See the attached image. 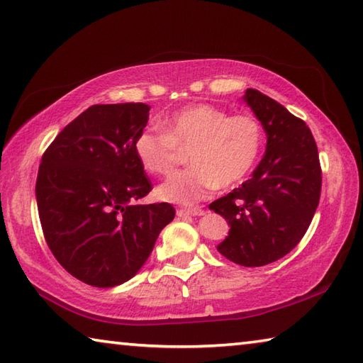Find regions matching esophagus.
<instances>
[{
	"mask_svg": "<svg viewBox=\"0 0 363 363\" xmlns=\"http://www.w3.org/2000/svg\"><path fill=\"white\" fill-rule=\"evenodd\" d=\"M205 210L201 208H181L177 210V216L179 218H186V216H203Z\"/></svg>",
	"mask_w": 363,
	"mask_h": 363,
	"instance_id": "34e87169",
	"label": "esophagus"
}]
</instances>
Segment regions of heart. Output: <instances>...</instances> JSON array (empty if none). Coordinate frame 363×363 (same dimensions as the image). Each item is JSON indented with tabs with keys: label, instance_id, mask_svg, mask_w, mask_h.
I'll use <instances>...</instances> for the list:
<instances>
[{
	"label": "heart",
	"instance_id": "heart-1",
	"mask_svg": "<svg viewBox=\"0 0 363 363\" xmlns=\"http://www.w3.org/2000/svg\"><path fill=\"white\" fill-rule=\"evenodd\" d=\"M160 133L144 128L134 138V153L147 173L168 174L179 152L189 149V169L158 187L162 200L190 205L219 187H232L253 171L262 149L261 125L251 115H227L210 104H190L160 121Z\"/></svg>",
	"mask_w": 363,
	"mask_h": 363
}]
</instances>
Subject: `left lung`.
Listing matches in <instances>:
<instances>
[{
  "instance_id": "obj_1",
  "label": "left lung",
  "mask_w": 363,
  "mask_h": 363,
  "mask_svg": "<svg viewBox=\"0 0 363 363\" xmlns=\"http://www.w3.org/2000/svg\"><path fill=\"white\" fill-rule=\"evenodd\" d=\"M242 99L266 131V153L250 179L214 200L210 210L230 225L219 253L259 267L290 253L304 237L320 200L322 169L303 120L257 89H247Z\"/></svg>"
}]
</instances>
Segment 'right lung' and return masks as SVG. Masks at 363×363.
Listing matches in <instances>:
<instances>
[{
    "mask_svg": "<svg viewBox=\"0 0 363 363\" xmlns=\"http://www.w3.org/2000/svg\"><path fill=\"white\" fill-rule=\"evenodd\" d=\"M149 110L143 102L91 106L41 158L36 203L46 243L60 266L88 285L133 279L174 219L169 203H136L152 190L133 147Z\"/></svg>",
    "mask_w": 363,
    "mask_h": 363,
    "instance_id": "right-lung-1",
    "label": "right lung"
}]
</instances>
